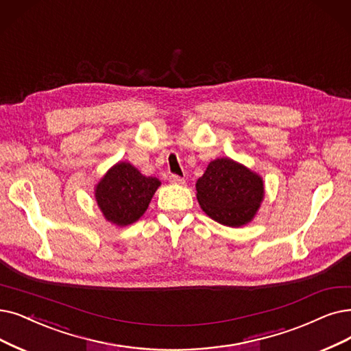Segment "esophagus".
Listing matches in <instances>:
<instances>
[{
	"mask_svg": "<svg viewBox=\"0 0 351 351\" xmlns=\"http://www.w3.org/2000/svg\"><path fill=\"white\" fill-rule=\"evenodd\" d=\"M170 183L173 184H178V186H183L186 183V180L183 177H178V176H170Z\"/></svg>",
	"mask_w": 351,
	"mask_h": 351,
	"instance_id": "34e87169",
	"label": "esophagus"
}]
</instances>
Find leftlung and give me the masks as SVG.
I'll list each match as a JSON object with an SVG mask.
<instances>
[{
    "label": "left lung",
    "instance_id": "obj_1",
    "mask_svg": "<svg viewBox=\"0 0 351 351\" xmlns=\"http://www.w3.org/2000/svg\"><path fill=\"white\" fill-rule=\"evenodd\" d=\"M195 190L203 212L230 228H241L254 219L265 195L262 177L230 158L210 162Z\"/></svg>",
    "mask_w": 351,
    "mask_h": 351
}]
</instances>
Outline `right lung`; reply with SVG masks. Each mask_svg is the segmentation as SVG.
<instances>
[{
    "label": "right lung",
    "instance_id": "right-lung-1",
    "mask_svg": "<svg viewBox=\"0 0 351 351\" xmlns=\"http://www.w3.org/2000/svg\"><path fill=\"white\" fill-rule=\"evenodd\" d=\"M160 186L158 178L143 176L132 164L121 161L96 184L95 199L105 219L123 228L145 213Z\"/></svg>",
    "mask_w": 351,
    "mask_h": 351
}]
</instances>
